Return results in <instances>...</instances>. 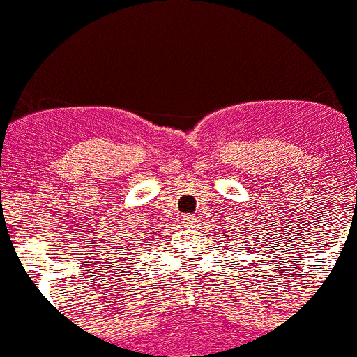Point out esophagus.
<instances>
[{
  "label": "esophagus",
  "instance_id": "obj_1",
  "mask_svg": "<svg viewBox=\"0 0 357 357\" xmlns=\"http://www.w3.org/2000/svg\"><path fill=\"white\" fill-rule=\"evenodd\" d=\"M182 224H183V227H194V224H196V218H194V215L185 213V215H182Z\"/></svg>",
  "mask_w": 357,
  "mask_h": 357
}]
</instances>
